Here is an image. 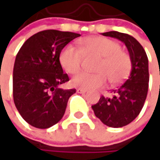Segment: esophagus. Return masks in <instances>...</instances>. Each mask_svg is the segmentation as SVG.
I'll use <instances>...</instances> for the list:
<instances>
[{
    "mask_svg": "<svg viewBox=\"0 0 160 160\" xmlns=\"http://www.w3.org/2000/svg\"><path fill=\"white\" fill-rule=\"evenodd\" d=\"M77 92H78V93H85L87 91L84 89H82V88H78V89L77 90Z\"/></svg>",
    "mask_w": 160,
    "mask_h": 160,
    "instance_id": "34e87169",
    "label": "esophagus"
}]
</instances>
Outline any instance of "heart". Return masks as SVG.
<instances>
[{
  "mask_svg": "<svg viewBox=\"0 0 160 160\" xmlns=\"http://www.w3.org/2000/svg\"><path fill=\"white\" fill-rule=\"evenodd\" d=\"M80 49L73 45L65 46L59 53V63L68 74H76L80 70L83 56L95 55L101 57L96 66V74L81 72L73 77L71 83L84 90L102 87L107 77L109 83H122L130 75L132 61L127 53L121 51L118 42L104 37H86L79 42Z\"/></svg>",
  "mask_w": 160,
  "mask_h": 160,
  "instance_id": "1",
  "label": "heart"
}]
</instances>
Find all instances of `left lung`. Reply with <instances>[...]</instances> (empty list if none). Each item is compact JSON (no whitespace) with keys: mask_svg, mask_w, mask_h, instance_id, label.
I'll return each instance as SVG.
<instances>
[{"mask_svg":"<svg viewBox=\"0 0 160 160\" xmlns=\"http://www.w3.org/2000/svg\"><path fill=\"white\" fill-rule=\"evenodd\" d=\"M102 34L123 42L132 61V70L126 82L113 90L111 95L102 96L92 106L95 116L104 125L118 128L130 124L144 105L150 79L149 61L143 47L131 35L117 31Z\"/></svg>","mask_w":160,"mask_h":160,"instance_id":"obj_1","label":"left lung"}]
</instances>
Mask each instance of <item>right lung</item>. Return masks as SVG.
<instances>
[{
  "label": "right lung",
  "instance_id": "right-lung-1",
  "mask_svg": "<svg viewBox=\"0 0 160 160\" xmlns=\"http://www.w3.org/2000/svg\"><path fill=\"white\" fill-rule=\"evenodd\" d=\"M80 34L44 30L24 42L16 56L13 68V99L25 121L45 129L63 118L68 101L76 89L60 84L69 81L59 63V53Z\"/></svg>",
  "mask_w": 160,
  "mask_h": 160
}]
</instances>
